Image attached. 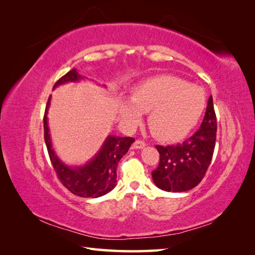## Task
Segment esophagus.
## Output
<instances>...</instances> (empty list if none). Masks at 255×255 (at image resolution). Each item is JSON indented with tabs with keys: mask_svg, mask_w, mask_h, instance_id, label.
<instances>
[{
	"mask_svg": "<svg viewBox=\"0 0 255 255\" xmlns=\"http://www.w3.org/2000/svg\"><path fill=\"white\" fill-rule=\"evenodd\" d=\"M144 141H142V140H136V141L133 142L132 144V149H142L144 148Z\"/></svg>",
	"mask_w": 255,
	"mask_h": 255,
	"instance_id": "esophagus-1",
	"label": "esophagus"
}]
</instances>
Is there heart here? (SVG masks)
Listing matches in <instances>:
<instances>
[{
	"instance_id": "b5f03b06",
	"label": "heart",
	"mask_w": 255,
	"mask_h": 255,
	"mask_svg": "<svg viewBox=\"0 0 255 255\" xmlns=\"http://www.w3.org/2000/svg\"><path fill=\"white\" fill-rule=\"evenodd\" d=\"M129 102H122L118 112L129 127L139 124L140 113H148L147 125L155 138L163 141L185 137L196 126L206 106V94L187 81L159 75L143 81L131 92Z\"/></svg>"
}]
</instances>
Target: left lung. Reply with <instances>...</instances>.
Masks as SVG:
<instances>
[{"label":"left lung","instance_id":"obj_1","mask_svg":"<svg viewBox=\"0 0 255 255\" xmlns=\"http://www.w3.org/2000/svg\"><path fill=\"white\" fill-rule=\"evenodd\" d=\"M217 119L213 97H209L204 121L191 138L182 143L155 145L160 153L158 167L152 171L153 182L166 192H186L203 180L213 158Z\"/></svg>","mask_w":255,"mask_h":255}]
</instances>
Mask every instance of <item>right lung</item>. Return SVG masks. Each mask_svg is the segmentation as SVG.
I'll use <instances>...</instances> for the list:
<instances>
[{
  "label": "right lung",
  "mask_w": 255,
  "mask_h": 255,
  "mask_svg": "<svg viewBox=\"0 0 255 255\" xmlns=\"http://www.w3.org/2000/svg\"><path fill=\"white\" fill-rule=\"evenodd\" d=\"M82 79L75 69L64 74L59 79L53 89L58 85L68 82H77ZM50 104V97L48 99L47 107L44 115L45 142L48 153L55 169L57 176L64 187H67L72 194L80 197H100L111 192L116 186L117 164L119 160L128 152L131 143L134 141L130 137L108 136L103 143L101 150L96 155L83 166L71 167L63 164L58 158L55 150L52 149L49 127H48V108Z\"/></svg>",
  "instance_id": "obj_1"
}]
</instances>
